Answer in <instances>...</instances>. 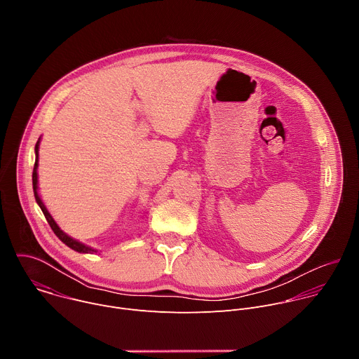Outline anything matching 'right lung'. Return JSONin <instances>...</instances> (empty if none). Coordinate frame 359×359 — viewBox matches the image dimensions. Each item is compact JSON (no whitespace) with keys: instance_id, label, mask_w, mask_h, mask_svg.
I'll return each instance as SVG.
<instances>
[{"instance_id":"obj_1","label":"right lung","mask_w":359,"mask_h":359,"mask_svg":"<svg viewBox=\"0 0 359 359\" xmlns=\"http://www.w3.org/2000/svg\"><path fill=\"white\" fill-rule=\"evenodd\" d=\"M38 146H39V140L36 142V144H35V156H36V159H35V165H34V172H32V186H34V196H35V200H36V203L39 204V208H41V210H42V213H43V216H45V219H46V222L49 223V226H50V229H53V231L57 234V237L62 241V243H65L68 247H71L72 250H75V251H78V252H95L96 250H92L90 247H88V245H85V244H82V243H79V241H76V240H74L72 237H69V236H67L60 227H58V224L55 223V220L50 217V215L48 213V210L45 209V206H43V203H42V200L39 198V196H38V191H36V183H38V179H36V168H38Z\"/></svg>"}]
</instances>
